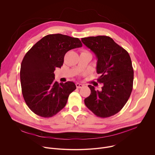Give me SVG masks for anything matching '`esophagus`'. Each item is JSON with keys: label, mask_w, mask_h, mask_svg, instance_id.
I'll list each match as a JSON object with an SVG mask.
<instances>
[{"label": "esophagus", "mask_w": 155, "mask_h": 155, "mask_svg": "<svg viewBox=\"0 0 155 155\" xmlns=\"http://www.w3.org/2000/svg\"><path fill=\"white\" fill-rule=\"evenodd\" d=\"M84 85L82 84H80V83H76V87L77 88H81Z\"/></svg>", "instance_id": "obj_1"}]
</instances>
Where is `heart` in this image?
Segmentation results:
<instances>
[{
	"label": "heart",
	"mask_w": 155,
	"mask_h": 155,
	"mask_svg": "<svg viewBox=\"0 0 155 155\" xmlns=\"http://www.w3.org/2000/svg\"><path fill=\"white\" fill-rule=\"evenodd\" d=\"M82 53H88V52H87V51H83Z\"/></svg>",
	"instance_id": "heart-1"
}]
</instances>
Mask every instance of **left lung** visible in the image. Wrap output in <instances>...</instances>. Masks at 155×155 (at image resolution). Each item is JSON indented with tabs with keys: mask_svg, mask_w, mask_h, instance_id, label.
<instances>
[{
	"mask_svg": "<svg viewBox=\"0 0 155 155\" xmlns=\"http://www.w3.org/2000/svg\"><path fill=\"white\" fill-rule=\"evenodd\" d=\"M81 41L96 56L97 81L102 90L88 85L91 94L84 99L86 106L96 116L107 118L119 112L128 101L133 87L134 70L127 51L110 37L82 38Z\"/></svg>",
	"mask_w": 155,
	"mask_h": 155,
	"instance_id": "left-lung-1",
	"label": "left lung"
}]
</instances>
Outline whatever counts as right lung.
<instances>
[{
  "label": "right lung",
  "instance_id": "obj_1",
  "mask_svg": "<svg viewBox=\"0 0 155 155\" xmlns=\"http://www.w3.org/2000/svg\"><path fill=\"white\" fill-rule=\"evenodd\" d=\"M81 47L78 38L50 34L37 41L25 54L20 69L22 93L35 114L51 117L67 104L76 86L72 81L59 84L54 81V72L61 68L66 53Z\"/></svg>",
  "mask_w": 155,
  "mask_h": 155
}]
</instances>
